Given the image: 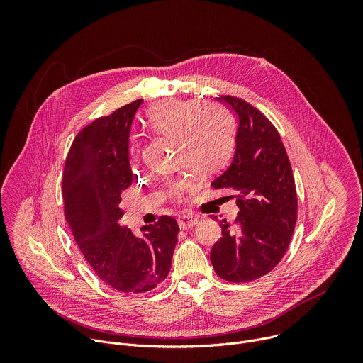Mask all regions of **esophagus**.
I'll return each mask as SVG.
<instances>
[{"instance_id":"1","label":"esophagus","mask_w":363,"mask_h":363,"mask_svg":"<svg viewBox=\"0 0 363 363\" xmlns=\"http://www.w3.org/2000/svg\"><path fill=\"white\" fill-rule=\"evenodd\" d=\"M178 224L182 230H188V228H192L198 224V218H194V217H189V216H184V217H179L178 220Z\"/></svg>"}]
</instances>
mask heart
<instances>
[{
    "label": "heart",
    "instance_id": "obj_1",
    "mask_svg": "<svg viewBox=\"0 0 363 363\" xmlns=\"http://www.w3.org/2000/svg\"><path fill=\"white\" fill-rule=\"evenodd\" d=\"M152 129L182 140L189 165L203 174L220 171L231 158L234 126L220 108L203 109L195 100H168L147 113ZM194 182L188 178L171 181L172 195L179 196Z\"/></svg>",
    "mask_w": 363,
    "mask_h": 363
}]
</instances>
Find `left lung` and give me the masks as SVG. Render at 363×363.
<instances>
[{"mask_svg":"<svg viewBox=\"0 0 363 363\" xmlns=\"http://www.w3.org/2000/svg\"><path fill=\"white\" fill-rule=\"evenodd\" d=\"M217 100L238 126L233 161L211 186L235 191L240 213L234 227L225 220L220 224L223 237L210 258L221 279L244 283L272 272L287 251L297 218L296 185L284 145L269 119L241 99Z\"/></svg>","mask_w":363,"mask_h":363,"instance_id":"8db88e82","label":"left lung"}]
</instances>
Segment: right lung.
I'll return each instance as SVG.
<instances>
[{
	"instance_id": "obj_1",
	"label": "right lung",
	"mask_w": 363,
	"mask_h": 363,
	"mask_svg": "<svg viewBox=\"0 0 363 363\" xmlns=\"http://www.w3.org/2000/svg\"><path fill=\"white\" fill-rule=\"evenodd\" d=\"M142 99L99 118L82 129L69 150L63 172L65 217L94 273L122 293H143L162 283L172 263L179 227L164 216L135 235L126 225L121 194L135 175L129 136Z\"/></svg>"
}]
</instances>
